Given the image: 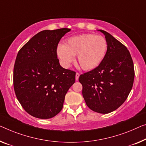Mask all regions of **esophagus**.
<instances>
[{
    "instance_id": "1",
    "label": "esophagus",
    "mask_w": 146,
    "mask_h": 146,
    "mask_svg": "<svg viewBox=\"0 0 146 146\" xmlns=\"http://www.w3.org/2000/svg\"><path fill=\"white\" fill-rule=\"evenodd\" d=\"M79 76H80V74H79V73H76V75H75V79H76V80H79Z\"/></svg>"
}]
</instances>
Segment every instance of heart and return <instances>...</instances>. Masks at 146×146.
Wrapping results in <instances>:
<instances>
[{"label": "heart", "instance_id": "heart-1", "mask_svg": "<svg viewBox=\"0 0 146 146\" xmlns=\"http://www.w3.org/2000/svg\"><path fill=\"white\" fill-rule=\"evenodd\" d=\"M108 42L104 36L85 33L67 39L65 45L59 44L57 55L63 66L69 67L77 55L80 67L85 71L92 70L99 66L105 58Z\"/></svg>", "mask_w": 146, "mask_h": 146}]
</instances>
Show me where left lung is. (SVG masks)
Listing matches in <instances>:
<instances>
[{
    "mask_svg": "<svg viewBox=\"0 0 146 146\" xmlns=\"http://www.w3.org/2000/svg\"><path fill=\"white\" fill-rule=\"evenodd\" d=\"M108 42L105 58L92 70L80 75L82 96L88 107L100 113H109L127 100L134 79V64L125 45L104 30Z\"/></svg>",
    "mask_w": 146,
    "mask_h": 146,
    "instance_id": "8db88e82",
    "label": "left lung"
}]
</instances>
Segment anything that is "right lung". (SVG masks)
I'll list each match as a JSON object with an SVG mask.
<instances>
[{"mask_svg":"<svg viewBox=\"0 0 146 146\" xmlns=\"http://www.w3.org/2000/svg\"><path fill=\"white\" fill-rule=\"evenodd\" d=\"M68 28L44 30L17 53L14 67L15 94L22 108L38 119H50L63 108L65 96L75 81V72L63 68L57 56L60 39Z\"/></svg>","mask_w":146,"mask_h":146,"instance_id":"1","label":"right lung"}]
</instances>
